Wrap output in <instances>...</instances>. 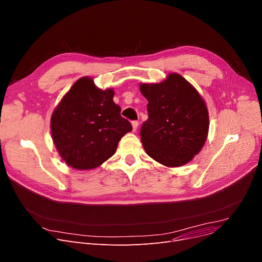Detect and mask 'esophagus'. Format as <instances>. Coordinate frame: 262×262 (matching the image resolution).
Returning a JSON list of instances; mask_svg holds the SVG:
<instances>
[{
    "label": "esophagus",
    "mask_w": 262,
    "mask_h": 262,
    "mask_svg": "<svg viewBox=\"0 0 262 262\" xmlns=\"http://www.w3.org/2000/svg\"><path fill=\"white\" fill-rule=\"evenodd\" d=\"M131 124H132L133 132H135V131H136V129H137V127H138V122H137V120H133V122H132Z\"/></svg>",
    "instance_id": "1"
}]
</instances>
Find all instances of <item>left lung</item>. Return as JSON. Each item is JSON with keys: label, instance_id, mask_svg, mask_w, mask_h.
<instances>
[{"label": "left lung", "instance_id": "left-lung-1", "mask_svg": "<svg viewBox=\"0 0 262 262\" xmlns=\"http://www.w3.org/2000/svg\"><path fill=\"white\" fill-rule=\"evenodd\" d=\"M149 118L140 129L147 154L175 168L188 164L203 149L209 133V112L198 91L178 73L157 84H139Z\"/></svg>", "mask_w": 262, "mask_h": 262}]
</instances>
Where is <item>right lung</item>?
I'll list each match as a JSON object with an SVG mask.
<instances>
[{
    "mask_svg": "<svg viewBox=\"0 0 262 262\" xmlns=\"http://www.w3.org/2000/svg\"><path fill=\"white\" fill-rule=\"evenodd\" d=\"M113 96V89H99L91 77L84 76L55 107L50 119L51 135L69 167L91 170L100 166L116 152L120 138L132 131Z\"/></svg>",
    "mask_w": 262,
    "mask_h": 262,
    "instance_id": "add662e5",
    "label": "right lung"
}]
</instances>
